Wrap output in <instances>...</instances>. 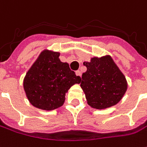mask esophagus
<instances>
[{
	"label": "esophagus",
	"instance_id": "esophagus-1",
	"mask_svg": "<svg viewBox=\"0 0 147 147\" xmlns=\"http://www.w3.org/2000/svg\"><path fill=\"white\" fill-rule=\"evenodd\" d=\"M76 76H81V71H76Z\"/></svg>",
	"mask_w": 147,
	"mask_h": 147
}]
</instances>
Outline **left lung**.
Masks as SVG:
<instances>
[{
	"instance_id": "obj_1",
	"label": "left lung",
	"mask_w": 147,
	"mask_h": 147,
	"mask_svg": "<svg viewBox=\"0 0 147 147\" xmlns=\"http://www.w3.org/2000/svg\"><path fill=\"white\" fill-rule=\"evenodd\" d=\"M84 65L87 71L82 74L80 86L89 106L101 110L118 103L127 90L128 84L112 58L110 55L94 57Z\"/></svg>"
}]
</instances>
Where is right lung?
I'll return each mask as SVG.
<instances>
[{
    "mask_svg": "<svg viewBox=\"0 0 147 147\" xmlns=\"http://www.w3.org/2000/svg\"><path fill=\"white\" fill-rule=\"evenodd\" d=\"M60 53L45 49L28 70L23 89L30 103L36 108L52 111L63 105L68 89L81 78L59 59Z\"/></svg>",
    "mask_w": 147,
    "mask_h": 147,
    "instance_id": "right-lung-1",
    "label": "right lung"
}]
</instances>
